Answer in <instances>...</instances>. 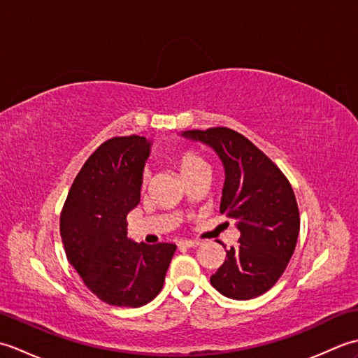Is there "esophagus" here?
I'll use <instances>...</instances> for the list:
<instances>
[{
  "mask_svg": "<svg viewBox=\"0 0 358 358\" xmlns=\"http://www.w3.org/2000/svg\"><path fill=\"white\" fill-rule=\"evenodd\" d=\"M200 245V241H192V240H181L178 241L180 248H196Z\"/></svg>",
  "mask_w": 358,
  "mask_h": 358,
  "instance_id": "obj_1",
  "label": "esophagus"
}]
</instances>
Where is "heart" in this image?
I'll return each mask as SVG.
<instances>
[{
	"label": "heart",
	"mask_w": 358,
	"mask_h": 358,
	"mask_svg": "<svg viewBox=\"0 0 358 358\" xmlns=\"http://www.w3.org/2000/svg\"><path fill=\"white\" fill-rule=\"evenodd\" d=\"M172 163L175 167H177L180 177L183 180L189 178L191 175L196 172L208 169L206 162H204V159L194 150L175 152L172 155Z\"/></svg>",
	"instance_id": "heart-1"
}]
</instances>
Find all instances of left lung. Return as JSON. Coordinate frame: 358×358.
<instances>
[{"label": "left lung", "instance_id": "8db88e82", "mask_svg": "<svg viewBox=\"0 0 358 358\" xmlns=\"http://www.w3.org/2000/svg\"><path fill=\"white\" fill-rule=\"evenodd\" d=\"M181 136L206 144L222 159L220 212L240 231L238 246L226 250L210 285L227 299H255L277 283L294 254L300 215L292 187L260 149L232 129L185 131Z\"/></svg>", "mask_w": 358, "mask_h": 358}]
</instances>
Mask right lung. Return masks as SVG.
<instances>
[{
	"mask_svg": "<svg viewBox=\"0 0 358 358\" xmlns=\"http://www.w3.org/2000/svg\"><path fill=\"white\" fill-rule=\"evenodd\" d=\"M152 141L115 136L81 167L59 218L67 260L101 301L140 308L159 294L177 246L127 237V214L140 203Z\"/></svg>",
	"mask_w": 358,
	"mask_h": 358,
	"instance_id": "1",
	"label": "right lung"
}]
</instances>
